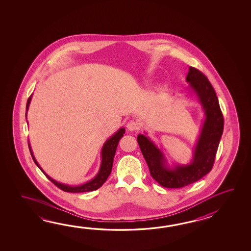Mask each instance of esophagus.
<instances>
[{
	"label": "esophagus",
	"instance_id": "1",
	"mask_svg": "<svg viewBox=\"0 0 251 251\" xmlns=\"http://www.w3.org/2000/svg\"><path fill=\"white\" fill-rule=\"evenodd\" d=\"M126 128L129 131H136L139 129V123L135 120H130L126 124Z\"/></svg>",
	"mask_w": 251,
	"mask_h": 251
}]
</instances>
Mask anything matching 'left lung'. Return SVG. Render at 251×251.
Returning a JSON list of instances; mask_svg holds the SVG:
<instances>
[{
  "instance_id": "1",
  "label": "left lung",
  "mask_w": 251,
  "mask_h": 251,
  "mask_svg": "<svg viewBox=\"0 0 251 251\" xmlns=\"http://www.w3.org/2000/svg\"><path fill=\"white\" fill-rule=\"evenodd\" d=\"M186 80L189 83L188 89L198 97L205 116L190 163L171 167L163 152L150 137L144 134L137 136L151 175L160 186L168 188L186 187L211 171L224 132V117L218 98L207 77L190 66Z\"/></svg>"
}]
</instances>
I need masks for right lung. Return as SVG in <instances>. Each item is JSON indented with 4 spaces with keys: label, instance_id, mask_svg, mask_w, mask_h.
Segmentation results:
<instances>
[{
    "label": "right lung",
    "instance_id": "add662e5",
    "mask_svg": "<svg viewBox=\"0 0 251 251\" xmlns=\"http://www.w3.org/2000/svg\"><path fill=\"white\" fill-rule=\"evenodd\" d=\"M31 98H32V95L29 97L28 100H27V107H26V117H27V109H28L29 104H30V101H31ZM125 132H126V129L124 127H121L120 129H118L117 133H114L111 137H109L105 142V144L103 145L101 150V164H100V171L98 172L96 176H94V178H92L90 181L86 182V183L82 184V185H80V186H70V185H67V184H63V183H60V182L54 180L51 176H48V174L43 171L42 168L39 166L38 161L36 160V158L34 157L29 142H28V148H29L33 160L36 163V165L38 166V168L41 170V171L46 175L48 179L50 181L53 182L56 187H59L60 189H62L63 191H65V192H89V191L96 190L98 188L101 187L102 185L107 180L108 176L110 175L111 171H112L113 160H114L115 153H116V151H117V147H118L119 140L123 137Z\"/></svg>",
    "mask_w": 251,
    "mask_h": 251
}]
</instances>
